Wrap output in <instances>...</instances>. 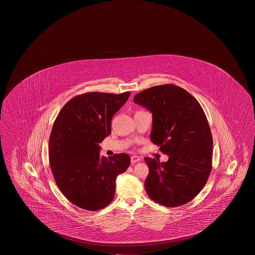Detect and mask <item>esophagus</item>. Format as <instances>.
I'll return each instance as SVG.
<instances>
[{
    "mask_svg": "<svg viewBox=\"0 0 255 255\" xmlns=\"http://www.w3.org/2000/svg\"><path fill=\"white\" fill-rule=\"evenodd\" d=\"M139 161H141V158H140L139 156H137V155H132V156L130 157V162H131L132 164L138 163Z\"/></svg>",
    "mask_w": 255,
    "mask_h": 255,
    "instance_id": "obj_1",
    "label": "esophagus"
}]
</instances>
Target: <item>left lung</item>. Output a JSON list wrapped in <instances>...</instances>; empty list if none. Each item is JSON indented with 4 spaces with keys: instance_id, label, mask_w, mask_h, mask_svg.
<instances>
[{
    "instance_id": "1",
    "label": "left lung",
    "mask_w": 255,
    "mask_h": 255,
    "mask_svg": "<svg viewBox=\"0 0 255 255\" xmlns=\"http://www.w3.org/2000/svg\"><path fill=\"white\" fill-rule=\"evenodd\" d=\"M133 101L152 113L151 141L169 156L165 163L145 158L147 195L166 207L187 204L205 187L212 170L213 137L204 110L173 84L146 89Z\"/></svg>"
}]
</instances>
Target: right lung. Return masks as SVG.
<instances>
[{
	"instance_id": "right-lung-1",
	"label": "right lung",
	"mask_w": 255,
	"mask_h": 255,
	"mask_svg": "<svg viewBox=\"0 0 255 255\" xmlns=\"http://www.w3.org/2000/svg\"><path fill=\"white\" fill-rule=\"evenodd\" d=\"M130 93L89 92L63 107L49 140L50 169L59 190L72 204L88 211L113 200L117 176L129 167L127 154L101 156V143L111 133L114 115Z\"/></svg>"
}]
</instances>
